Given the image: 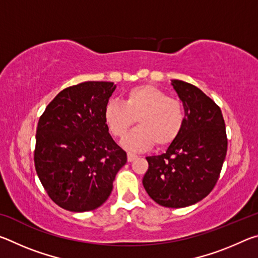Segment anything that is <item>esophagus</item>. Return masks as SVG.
I'll return each instance as SVG.
<instances>
[{
    "label": "esophagus",
    "instance_id": "esophagus-1",
    "mask_svg": "<svg viewBox=\"0 0 258 258\" xmlns=\"http://www.w3.org/2000/svg\"><path fill=\"white\" fill-rule=\"evenodd\" d=\"M137 158H138L137 155L131 154V152H128V154H127V160H128V161H133V160H135Z\"/></svg>",
    "mask_w": 258,
    "mask_h": 258
}]
</instances>
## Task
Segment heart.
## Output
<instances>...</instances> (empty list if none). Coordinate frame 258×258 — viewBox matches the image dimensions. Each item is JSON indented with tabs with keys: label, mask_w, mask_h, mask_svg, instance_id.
I'll return each mask as SVG.
<instances>
[{
	"label": "heart",
	"mask_w": 258,
	"mask_h": 258,
	"mask_svg": "<svg viewBox=\"0 0 258 258\" xmlns=\"http://www.w3.org/2000/svg\"><path fill=\"white\" fill-rule=\"evenodd\" d=\"M103 118L117 138H124L138 118L140 126L121 145L128 150L142 151L155 142L158 147H166L175 141L184 125L185 113L178 100L168 98L157 86L145 84L130 89L123 102H108Z\"/></svg>",
	"instance_id": "b5f03b06"
}]
</instances>
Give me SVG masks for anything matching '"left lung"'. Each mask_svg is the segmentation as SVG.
I'll return each instance as SVG.
<instances>
[{
	"label": "left lung",
	"mask_w": 258,
	"mask_h": 258,
	"mask_svg": "<svg viewBox=\"0 0 258 258\" xmlns=\"http://www.w3.org/2000/svg\"><path fill=\"white\" fill-rule=\"evenodd\" d=\"M183 103L185 120L165 154L147 157L143 186L160 206L182 208L203 200L215 186L228 139L220 107L197 86L172 80Z\"/></svg>",
	"instance_id": "obj_1"
}]
</instances>
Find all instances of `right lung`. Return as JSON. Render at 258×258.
Here are the masks:
<instances>
[{"instance_id": "1", "label": "right lung", "mask_w": 258, "mask_h": 258, "mask_svg": "<svg viewBox=\"0 0 258 258\" xmlns=\"http://www.w3.org/2000/svg\"><path fill=\"white\" fill-rule=\"evenodd\" d=\"M112 82H84L52 100L38 120L34 163L49 197L61 208L97 209L127 161L103 118Z\"/></svg>"}]
</instances>
